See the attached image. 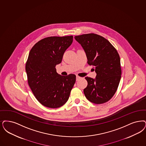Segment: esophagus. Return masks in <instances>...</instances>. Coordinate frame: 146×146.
I'll return each mask as SVG.
<instances>
[{"mask_svg":"<svg viewBox=\"0 0 146 146\" xmlns=\"http://www.w3.org/2000/svg\"><path fill=\"white\" fill-rule=\"evenodd\" d=\"M80 78H81V77H80V76H76V81L79 80Z\"/></svg>","mask_w":146,"mask_h":146,"instance_id":"obj_1","label":"esophagus"}]
</instances>
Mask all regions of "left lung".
Instances as JSON below:
<instances>
[{
	"instance_id": "obj_1",
	"label": "left lung",
	"mask_w": 146,
	"mask_h": 146,
	"mask_svg": "<svg viewBox=\"0 0 146 146\" xmlns=\"http://www.w3.org/2000/svg\"><path fill=\"white\" fill-rule=\"evenodd\" d=\"M86 53L88 64L93 65L95 79L85 77L87 87L84 93L91 102L100 104L113 96L121 78V61L116 49L104 37L95 34L74 37Z\"/></svg>"
}]
</instances>
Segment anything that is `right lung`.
Listing matches in <instances>:
<instances>
[{"mask_svg":"<svg viewBox=\"0 0 146 146\" xmlns=\"http://www.w3.org/2000/svg\"><path fill=\"white\" fill-rule=\"evenodd\" d=\"M72 42V36L48 37L36 43L30 51L25 66L28 84L37 100L47 108L64 105L76 82V75L61 76L55 68Z\"/></svg>","mask_w":146,"mask_h":146,"instance_id":"obj_1","label":"right lung"}]
</instances>
